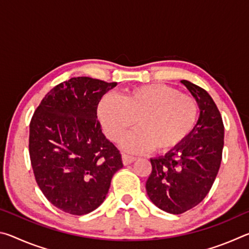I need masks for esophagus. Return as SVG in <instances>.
<instances>
[{
	"label": "esophagus",
	"instance_id": "esophagus-1",
	"mask_svg": "<svg viewBox=\"0 0 249 249\" xmlns=\"http://www.w3.org/2000/svg\"><path fill=\"white\" fill-rule=\"evenodd\" d=\"M122 159H123V163H124V165L127 166V165H129V163L134 162L135 160H136V157H133V156L123 154V155H122Z\"/></svg>",
	"mask_w": 249,
	"mask_h": 249
}]
</instances>
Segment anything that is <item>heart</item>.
<instances>
[{"instance_id": "b5f03b06", "label": "heart", "mask_w": 249, "mask_h": 249, "mask_svg": "<svg viewBox=\"0 0 249 249\" xmlns=\"http://www.w3.org/2000/svg\"><path fill=\"white\" fill-rule=\"evenodd\" d=\"M197 115L195 99L161 83L133 88L122 98L105 94L98 104L100 123L113 142L119 141L137 120L140 128L121 141L122 148L129 153L153 147L158 153L176 149L196 127Z\"/></svg>"}]
</instances>
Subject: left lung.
<instances>
[{
    "instance_id": "8db88e82",
    "label": "left lung",
    "mask_w": 249,
    "mask_h": 249,
    "mask_svg": "<svg viewBox=\"0 0 249 249\" xmlns=\"http://www.w3.org/2000/svg\"><path fill=\"white\" fill-rule=\"evenodd\" d=\"M181 83L196 101L199 119L182 144L150 158L153 170L146 182L150 201L171 214L195 208L206 196L220 169L224 146V125L213 99L195 83Z\"/></svg>"
}]
</instances>
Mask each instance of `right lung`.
<instances>
[{
  "label": "right lung",
  "instance_id": "right-lung-1",
  "mask_svg": "<svg viewBox=\"0 0 249 249\" xmlns=\"http://www.w3.org/2000/svg\"><path fill=\"white\" fill-rule=\"evenodd\" d=\"M117 82L71 78L50 90L29 125V156L36 182L50 203L84 215L103 203L123 168L119 149L96 116L102 96Z\"/></svg>",
  "mask_w": 249,
  "mask_h": 249
}]
</instances>
